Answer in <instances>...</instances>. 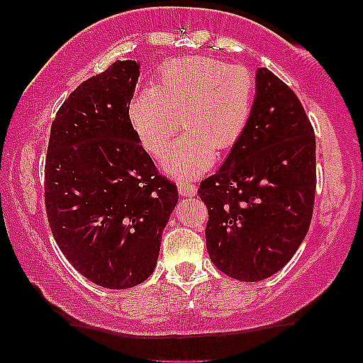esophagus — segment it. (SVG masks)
<instances>
[{
    "label": "esophagus",
    "instance_id": "1",
    "mask_svg": "<svg viewBox=\"0 0 363 363\" xmlns=\"http://www.w3.org/2000/svg\"><path fill=\"white\" fill-rule=\"evenodd\" d=\"M177 189H179V193H181V196H186V198H191V196L196 194V186L191 184V182L179 181Z\"/></svg>",
    "mask_w": 363,
    "mask_h": 363
}]
</instances>
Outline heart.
Listing matches in <instances>:
<instances>
[{"label":"heart","mask_w":363,"mask_h":363,"mask_svg":"<svg viewBox=\"0 0 363 363\" xmlns=\"http://www.w3.org/2000/svg\"><path fill=\"white\" fill-rule=\"evenodd\" d=\"M256 80L244 66L213 57L165 62L157 82L129 104V121L141 145L162 155L181 126L186 129L162 158L177 179H194L215 164L216 150L235 147L251 123Z\"/></svg>","instance_id":"b5f03b06"}]
</instances>
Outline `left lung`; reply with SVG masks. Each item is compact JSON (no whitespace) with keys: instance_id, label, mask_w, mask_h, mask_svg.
Listing matches in <instances>:
<instances>
[{"instance_id":"8db88e82","label":"left lung","mask_w":363,"mask_h":363,"mask_svg":"<svg viewBox=\"0 0 363 363\" xmlns=\"http://www.w3.org/2000/svg\"><path fill=\"white\" fill-rule=\"evenodd\" d=\"M198 194L210 215V259L230 278L266 280L302 244L314 210L315 136L297 95L268 68L256 72L244 136Z\"/></svg>"}]
</instances>
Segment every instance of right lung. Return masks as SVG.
Instances as JSON below:
<instances>
[{
    "mask_svg": "<svg viewBox=\"0 0 363 363\" xmlns=\"http://www.w3.org/2000/svg\"><path fill=\"white\" fill-rule=\"evenodd\" d=\"M140 62L116 61L69 94L51 126L45 211L57 245L95 285L124 290L157 266L179 201L129 121Z\"/></svg>",
    "mask_w": 363,
    "mask_h": 363,
    "instance_id": "right-lung-1",
    "label": "right lung"
}]
</instances>
